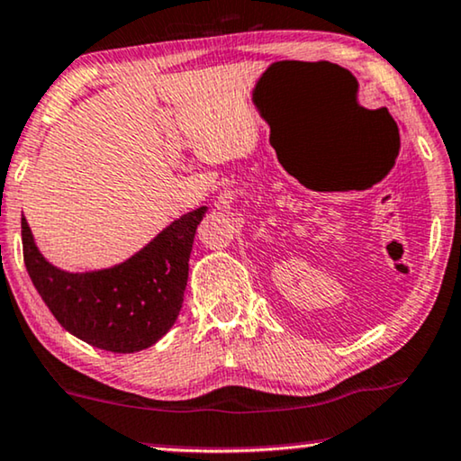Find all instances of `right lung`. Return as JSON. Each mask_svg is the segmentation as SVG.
I'll list each match as a JSON object with an SVG mask.
<instances>
[{"label":"right lung","mask_w":461,"mask_h":461,"mask_svg":"<svg viewBox=\"0 0 461 461\" xmlns=\"http://www.w3.org/2000/svg\"><path fill=\"white\" fill-rule=\"evenodd\" d=\"M204 212L200 206L183 214L120 266L86 274L50 266L23 217L24 266L60 327L98 349L139 352L167 335L179 316L189 253Z\"/></svg>","instance_id":"1"}]
</instances>
